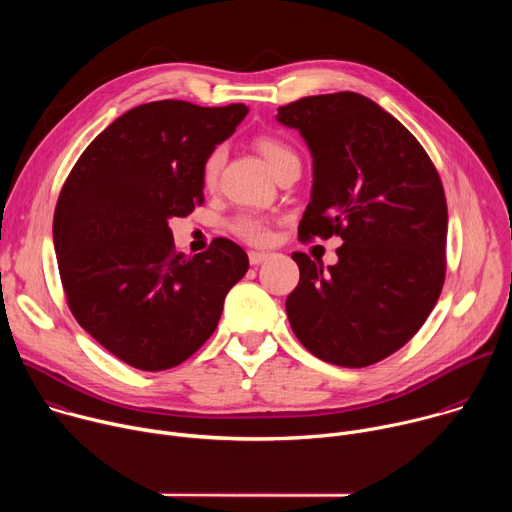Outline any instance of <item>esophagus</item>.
Listing matches in <instances>:
<instances>
[{"instance_id":"1","label":"esophagus","mask_w":512,"mask_h":512,"mask_svg":"<svg viewBox=\"0 0 512 512\" xmlns=\"http://www.w3.org/2000/svg\"><path fill=\"white\" fill-rule=\"evenodd\" d=\"M269 257H271V253L251 251V253H249V263H251V265H261V263H265Z\"/></svg>"}]
</instances>
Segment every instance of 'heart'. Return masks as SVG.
<instances>
[{
    "instance_id": "obj_1",
    "label": "heart",
    "mask_w": 512,
    "mask_h": 512,
    "mask_svg": "<svg viewBox=\"0 0 512 512\" xmlns=\"http://www.w3.org/2000/svg\"><path fill=\"white\" fill-rule=\"evenodd\" d=\"M255 145L273 172H277V168L283 166L285 162L298 158L294 148H291L287 141H283L281 137H275V135H259L255 139ZM223 164H225V150L214 148L206 156L204 166H202V182L206 186L216 184L218 174H221V170H223ZM229 227L239 239H243L251 245H265L271 239V221L255 212H241L239 216L233 218Z\"/></svg>"
}]
</instances>
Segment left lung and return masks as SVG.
<instances>
[{"label":"left lung","instance_id":"1","mask_svg":"<svg viewBox=\"0 0 512 512\" xmlns=\"http://www.w3.org/2000/svg\"><path fill=\"white\" fill-rule=\"evenodd\" d=\"M314 158L300 241L340 237L324 269L294 253L300 283L285 300L298 340L318 358L362 369L405 346L446 279L448 204L415 135L375 101L342 91L279 107Z\"/></svg>","mask_w":512,"mask_h":512}]
</instances>
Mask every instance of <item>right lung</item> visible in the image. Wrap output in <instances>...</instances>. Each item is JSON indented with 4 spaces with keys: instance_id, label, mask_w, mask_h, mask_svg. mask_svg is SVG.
I'll use <instances>...</instances> for the list:
<instances>
[{
    "instance_id": "1",
    "label": "right lung",
    "mask_w": 512,
    "mask_h": 512,
    "mask_svg": "<svg viewBox=\"0 0 512 512\" xmlns=\"http://www.w3.org/2000/svg\"><path fill=\"white\" fill-rule=\"evenodd\" d=\"M247 113L243 103L139 105L89 143L60 190L52 233L66 304L133 369L190 358L249 269L247 253L223 237L184 259L168 227L204 202V160Z\"/></svg>"
}]
</instances>
